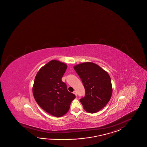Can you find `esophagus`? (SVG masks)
I'll return each mask as SVG.
<instances>
[{"label": "esophagus", "instance_id": "obj_1", "mask_svg": "<svg viewBox=\"0 0 147 147\" xmlns=\"http://www.w3.org/2000/svg\"><path fill=\"white\" fill-rule=\"evenodd\" d=\"M73 93L75 94L76 96H77V92H76V91H73Z\"/></svg>", "mask_w": 147, "mask_h": 147}]
</instances>
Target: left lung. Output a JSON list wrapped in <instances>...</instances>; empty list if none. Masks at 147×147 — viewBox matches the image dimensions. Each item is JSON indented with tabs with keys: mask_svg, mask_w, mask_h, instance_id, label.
<instances>
[{
	"mask_svg": "<svg viewBox=\"0 0 147 147\" xmlns=\"http://www.w3.org/2000/svg\"><path fill=\"white\" fill-rule=\"evenodd\" d=\"M81 79L86 90L80 102L86 111L95 113L108 104L113 92L111 79L107 72L91 62L83 63L74 67Z\"/></svg>",
	"mask_w": 147,
	"mask_h": 147,
	"instance_id": "obj_1",
	"label": "left lung"
}]
</instances>
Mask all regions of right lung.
<instances>
[{
  "instance_id": "obj_1",
  "label": "right lung",
  "mask_w": 147,
  "mask_h": 147,
  "mask_svg": "<svg viewBox=\"0 0 147 147\" xmlns=\"http://www.w3.org/2000/svg\"><path fill=\"white\" fill-rule=\"evenodd\" d=\"M67 65L53 60L40 68L33 86V94L37 104L49 114L61 117L68 111L74 94L69 92L61 78Z\"/></svg>"
}]
</instances>
